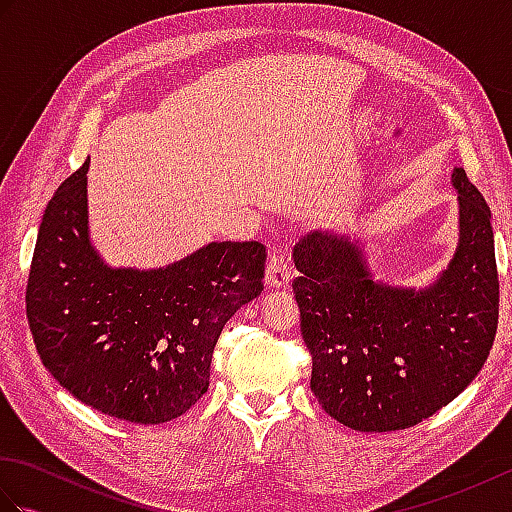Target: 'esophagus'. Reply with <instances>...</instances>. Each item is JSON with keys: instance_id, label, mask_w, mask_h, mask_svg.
Returning a JSON list of instances; mask_svg holds the SVG:
<instances>
[{"instance_id": "obj_1", "label": "esophagus", "mask_w": 512, "mask_h": 512, "mask_svg": "<svg viewBox=\"0 0 512 512\" xmlns=\"http://www.w3.org/2000/svg\"><path fill=\"white\" fill-rule=\"evenodd\" d=\"M264 279L268 288H286L290 284V259L286 255V250L275 248L273 253H270Z\"/></svg>"}]
</instances>
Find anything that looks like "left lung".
Wrapping results in <instances>:
<instances>
[{"mask_svg": "<svg viewBox=\"0 0 512 512\" xmlns=\"http://www.w3.org/2000/svg\"><path fill=\"white\" fill-rule=\"evenodd\" d=\"M460 239L447 270L413 290L374 279L363 244L310 233L295 246L292 290L312 354L310 389L356 431L409 429L460 396L491 352L499 279L491 209L453 169Z\"/></svg>", "mask_w": 512, "mask_h": 512, "instance_id": "left-lung-1", "label": "left lung"}]
</instances>
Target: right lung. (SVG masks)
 <instances>
[{
  "instance_id": "right-lung-1",
  "label": "right lung",
  "mask_w": 512,
  "mask_h": 512,
  "mask_svg": "<svg viewBox=\"0 0 512 512\" xmlns=\"http://www.w3.org/2000/svg\"><path fill=\"white\" fill-rule=\"evenodd\" d=\"M90 160L46 206L26 288L41 363L107 416L160 424L209 389L213 347L262 295L266 246L211 242L162 268H112L90 242Z\"/></svg>"
}]
</instances>
